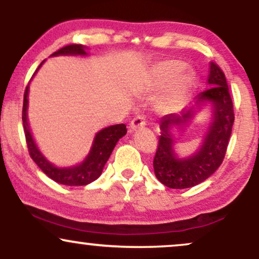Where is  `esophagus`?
<instances>
[{"mask_svg":"<svg viewBox=\"0 0 259 259\" xmlns=\"http://www.w3.org/2000/svg\"><path fill=\"white\" fill-rule=\"evenodd\" d=\"M146 125V121H145V118L142 117V115H136L135 118L132 120V123H130V133L135 132V130L140 129V127H144Z\"/></svg>","mask_w":259,"mask_h":259,"instance_id":"1","label":"esophagus"}]
</instances>
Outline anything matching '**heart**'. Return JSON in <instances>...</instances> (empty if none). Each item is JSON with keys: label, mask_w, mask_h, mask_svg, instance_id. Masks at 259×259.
I'll list each match as a JSON object with an SVG mask.
<instances>
[{"label": "heart", "mask_w": 259, "mask_h": 259, "mask_svg": "<svg viewBox=\"0 0 259 259\" xmlns=\"http://www.w3.org/2000/svg\"><path fill=\"white\" fill-rule=\"evenodd\" d=\"M185 62L178 59L159 62L148 74V86L162 89L169 85L167 91L157 101L156 109L160 113L173 112L183 105L187 92L195 84L196 75L192 70H186Z\"/></svg>", "instance_id": "b5f03b06"}]
</instances>
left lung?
<instances>
[{"instance_id": "1", "label": "left lung", "mask_w": 259, "mask_h": 259, "mask_svg": "<svg viewBox=\"0 0 259 259\" xmlns=\"http://www.w3.org/2000/svg\"><path fill=\"white\" fill-rule=\"evenodd\" d=\"M207 90L200 92L183 111L164 115L159 120V144L153 159L157 179L170 189H189L210 177L224 159L234 124V109L224 73L209 63ZM203 106H209L210 123L200 146L190 156L175 151V133L185 128Z\"/></svg>"}]
</instances>
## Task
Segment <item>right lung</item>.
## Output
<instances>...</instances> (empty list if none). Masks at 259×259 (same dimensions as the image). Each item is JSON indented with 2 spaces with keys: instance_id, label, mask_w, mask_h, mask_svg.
I'll return each mask as SVG.
<instances>
[{
  "instance_id": "obj_1",
  "label": "right lung",
  "mask_w": 259,
  "mask_h": 259,
  "mask_svg": "<svg viewBox=\"0 0 259 259\" xmlns=\"http://www.w3.org/2000/svg\"><path fill=\"white\" fill-rule=\"evenodd\" d=\"M89 49L84 45H68L63 49L58 50L57 52L52 53L50 57H57V56H81L86 57L89 56ZM42 61L38 65L36 72L34 73L32 78L37 70L40 69L41 65L44 64ZM31 78V80H32ZM30 80V81H31ZM29 81L24 92V103H23V126H24L26 144H28L29 153L30 157L37 164V167L44 171L45 174L56 183L62 184L67 186H82L92 183L102 174L103 168H105L107 160L111 157L112 151L114 150L115 145L119 140L126 134L125 124H115L103 127L99 133L95 135L94 141H92L91 148L89 151L88 156L80 163H76L74 165H68V167H59V165L53 164L49 159L45 157V154L41 152L38 148L34 136H32L30 125L28 120V106H29Z\"/></svg>"
}]
</instances>
